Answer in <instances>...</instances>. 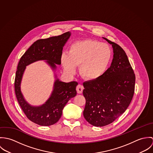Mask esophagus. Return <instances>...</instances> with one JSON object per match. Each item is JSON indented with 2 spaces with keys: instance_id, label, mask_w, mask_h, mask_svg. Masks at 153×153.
Masks as SVG:
<instances>
[{
  "instance_id": "34e87169",
  "label": "esophagus",
  "mask_w": 153,
  "mask_h": 153,
  "mask_svg": "<svg viewBox=\"0 0 153 153\" xmlns=\"http://www.w3.org/2000/svg\"><path fill=\"white\" fill-rule=\"evenodd\" d=\"M83 89H84V87L81 85H78L76 87V91L78 94H81L82 92Z\"/></svg>"
}]
</instances>
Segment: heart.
Segmentation results:
<instances>
[{"mask_svg": "<svg viewBox=\"0 0 153 153\" xmlns=\"http://www.w3.org/2000/svg\"><path fill=\"white\" fill-rule=\"evenodd\" d=\"M112 50L108 44L86 39L72 44L68 52H63L61 62L68 74L75 73L79 65V74L88 80H95L107 71L112 59Z\"/></svg>", "mask_w": 153, "mask_h": 153, "instance_id": "obj_1", "label": "heart"}]
</instances>
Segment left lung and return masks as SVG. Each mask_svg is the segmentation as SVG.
I'll return each mask as SVG.
<instances>
[{"instance_id":"left-lung-1","label":"left lung","mask_w":153,"mask_h":153,"mask_svg":"<svg viewBox=\"0 0 153 153\" xmlns=\"http://www.w3.org/2000/svg\"><path fill=\"white\" fill-rule=\"evenodd\" d=\"M103 38L113 48L111 65L100 78L83 83L86 100L83 115L95 127L108 125L123 114L135 89V76L125 51L118 44Z\"/></svg>"}]
</instances>
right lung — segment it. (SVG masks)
Segmentation results:
<instances>
[{"label": "right lung", "mask_w": 153, "mask_h": 153, "mask_svg": "<svg viewBox=\"0 0 153 153\" xmlns=\"http://www.w3.org/2000/svg\"><path fill=\"white\" fill-rule=\"evenodd\" d=\"M71 36L67 32L57 36L39 39L32 44L23 55L18 65L15 79V91L18 101L27 118L42 126H49L60 119L62 110L68 101L76 96L78 82L66 83L59 81L55 75L53 89L48 100L40 106L30 105L24 98L21 84L26 66L38 61L45 60L53 71L61 65L63 47Z\"/></svg>", "instance_id": "right-lung-1"}]
</instances>
